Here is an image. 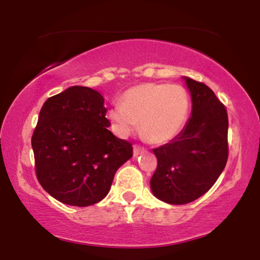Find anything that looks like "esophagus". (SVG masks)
Listing matches in <instances>:
<instances>
[{"instance_id":"34e87169","label":"esophagus","mask_w":260,"mask_h":260,"mask_svg":"<svg viewBox=\"0 0 260 260\" xmlns=\"http://www.w3.org/2000/svg\"><path fill=\"white\" fill-rule=\"evenodd\" d=\"M143 151H145V149L143 147H140V145H134L133 147V154L134 156H137V155H139L140 153H143Z\"/></svg>"}]
</instances>
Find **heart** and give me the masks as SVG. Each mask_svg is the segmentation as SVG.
I'll return each instance as SVG.
<instances>
[{
  "label": "heart",
  "mask_w": 260,
  "mask_h": 260,
  "mask_svg": "<svg viewBox=\"0 0 260 260\" xmlns=\"http://www.w3.org/2000/svg\"><path fill=\"white\" fill-rule=\"evenodd\" d=\"M189 96L183 86L149 83L128 89L110 110L109 118L121 136L134 132L140 122L143 136L161 144L177 137L186 124Z\"/></svg>",
  "instance_id": "obj_1"
}]
</instances>
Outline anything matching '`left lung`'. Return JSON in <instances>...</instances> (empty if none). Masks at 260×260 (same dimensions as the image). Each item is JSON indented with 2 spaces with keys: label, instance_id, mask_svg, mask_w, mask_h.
I'll return each mask as SVG.
<instances>
[{
  "label": "left lung",
  "instance_id": "left-lung-1",
  "mask_svg": "<svg viewBox=\"0 0 260 260\" xmlns=\"http://www.w3.org/2000/svg\"><path fill=\"white\" fill-rule=\"evenodd\" d=\"M184 79L192 96V116L171 143L154 149L157 166L150 187L156 198L169 204H187L207 193L229 157L225 105L204 83Z\"/></svg>",
  "mask_w": 260,
  "mask_h": 260
}]
</instances>
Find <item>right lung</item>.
Wrapping results in <instances>:
<instances>
[{
	"instance_id": "1",
	"label": "right lung",
	"mask_w": 260,
	"mask_h": 260,
	"mask_svg": "<svg viewBox=\"0 0 260 260\" xmlns=\"http://www.w3.org/2000/svg\"><path fill=\"white\" fill-rule=\"evenodd\" d=\"M100 92L71 86L49 98L31 137L35 175L61 203L88 207L109 193L113 176L133 155L132 143L107 129Z\"/></svg>"
}]
</instances>
